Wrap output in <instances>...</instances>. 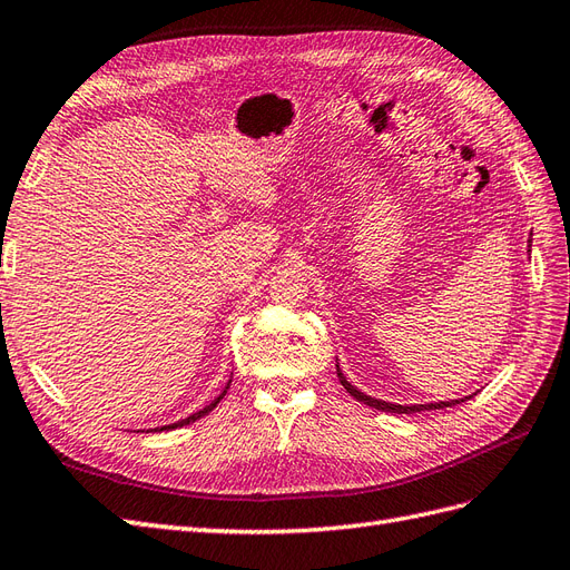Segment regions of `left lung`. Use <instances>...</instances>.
I'll list each match as a JSON object with an SVG mask.
<instances>
[{
	"label": "left lung",
	"mask_w": 570,
	"mask_h": 570,
	"mask_svg": "<svg viewBox=\"0 0 570 570\" xmlns=\"http://www.w3.org/2000/svg\"><path fill=\"white\" fill-rule=\"evenodd\" d=\"M532 243V240H530ZM336 375H338V382L344 384V389L346 392L353 396V399H357L361 403H365V405H370V409H377V411H384V413H420V411H439V409H449V405H456V403H461V401H465V399H456V401H439V403H417V405H401V403H389V401H380V399H372V396H367V394H363L361 389L357 386H353L346 377H344V372L338 370V365H336Z\"/></svg>",
	"instance_id": "obj_1"
}]
</instances>
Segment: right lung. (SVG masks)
<instances>
[{
	"mask_svg": "<svg viewBox=\"0 0 570 570\" xmlns=\"http://www.w3.org/2000/svg\"><path fill=\"white\" fill-rule=\"evenodd\" d=\"M229 384H232V380L229 382H226V386H224V392L213 401V403H209V405H205V409L203 411H198V413H193V415H188V417H184V420H178V422H171V425H161V428H155V432H169V430H176V428H184V425H190V422H195V420H200L203 415H207L209 411H213L215 409V405L226 396V389H229Z\"/></svg>",
	"mask_w": 570,
	"mask_h": 570,
	"instance_id": "obj_1",
	"label": "right lung"
}]
</instances>
